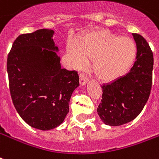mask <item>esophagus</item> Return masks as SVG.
Returning <instances> with one entry per match:
<instances>
[{"label": "esophagus", "mask_w": 159, "mask_h": 159, "mask_svg": "<svg viewBox=\"0 0 159 159\" xmlns=\"http://www.w3.org/2000/svg\"><path fill=\"white\" fill-rule=\"evenodd\" d=\"M88 82V77L85 73H80V84L85 85Z\"/></svg>", "instance_id": "obj_1"}]
</instances>
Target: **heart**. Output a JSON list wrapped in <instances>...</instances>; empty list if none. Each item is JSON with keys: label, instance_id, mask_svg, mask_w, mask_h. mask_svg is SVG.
I'll return each instance as SVG.
<instances>
[{"label": "heart", "instance_id": "1", "mask_svg": "<svg viewBox=\"0 0 159 159\" xmlns=\"http://www.w3.org/2000/svg\"><path fill=\"white\" fill-rule=\"evenodd\" d=\"M68 51L74 65L81 68L94 60L93 71L103 82H112L125 74L137 55V47L129 37H120L108 31H97L71 43Z\"/></svg>", "mask_w": 159, "mask_h": 159}]
</instances>
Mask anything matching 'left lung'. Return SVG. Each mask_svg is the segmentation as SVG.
<instances>
[{
	"instance_id": "8db88e82",
	"label": "left lung",
	"mask_w": 159,
	"mask_h": 159,
	"mask_svg": "<svg viewBox=\"0 0 159 159\" xmlns=\"http://www.w3.org/2000/svg\"><path fill=\"white\" fill-rule=\"evenodd\" d=\"M137 57L129 72L102 86V100L98 107L105 124L120 126L136 118L143 109L152 88L153 57L146 39L133 33Z\"/></svg>"
}]
</instances>
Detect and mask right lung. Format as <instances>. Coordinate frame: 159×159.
Segmentation results:
<instances>
[{"instance_id": "1", "label": "right lung", "mask_w": 159, "mask_h": 159, "mask_svg": "<svg viewBox=\"0 0 159 159\" xmlns=\"http://www.w3.org/2000/svg\"><path fill=\"white\" fill-rule=\"evenodd\" d=\"M53 34L49 29L21 34L7 57L13 104L27 124L40 130H50L63 122L71 94L79 86L77 71L61 67Z\"/></svg>"}]
</instances>
